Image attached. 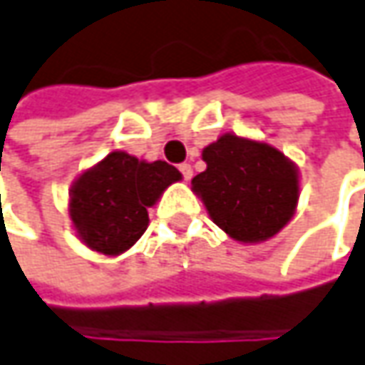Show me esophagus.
<instances>
[{
    "instance_id": "esophagus-1",
    "label": "esophagus",
    "mask_w": 365,
    "mask_h": 365,
    "mask_svg": "<svg viewBox=\"0 0 365 365\" xmlns=\"http://www.w3.org/2000/svg\"><path fill=\"white\" fill-rule=\"evenodd\" d=\"M180 171H182L183 180H190V178H192V165H190V163H182V165H180Z\"/></svg>"
}]
</instances>
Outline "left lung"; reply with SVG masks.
I'll return each instance as SVG.
<instances>
[{"label": "left lung", "instance_id": "left-lung-1", "mask_svg": "<svg viewBox=\"0 0 365 365\" xmlns=\"http://www.w3.org/2000/svg\"><path fill=\"white\" fill-rule=\"evenodd\" d=\"M206 171L192 185L212 220L243 243L274 237L292 218L298 200V175L282 153L265 145L220 136L202 153Z\"/></svg>", "mask_w": 365, "mask_h": 365}]
</instances>
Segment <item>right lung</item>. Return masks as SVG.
I'll list each match as a JSON object with an SVG mask.
<instances>
[{
  "mask_svg": "<svg viewBox=\"0 0 365 365\" xmlns=\"http://www.w3.org/2000/svg\"><path fill=\"white\" fill-rule=\"evenodd\" d=\"M182 173L165 161L145 163L114 151L71 187V220L83 243L106 255L133 247L147 230V208Z\"/></svg>",
  "mask_w": 365,
  "mask_h": 365,
  "instance_id": "add662e5",
  "label": "right lung"
}]
</instances>
